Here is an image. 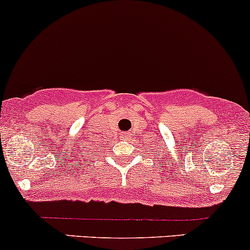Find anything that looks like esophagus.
<instances>
[{
  "mask_svg": "<svg viewBox=\"0 0 250 250\" xmlns=\"http://www.w3.org/2000/svg\"><path fill=\"white\" fill-rule=\"evenodd\" d=\"M131 133H124V140L125 141H128V140H131Z\"/></svg>",
  "mask_w": 250,
  "mask_h": 250,
  "instance_id": "1",
  "label": "esophagus"
}]
</instances>
